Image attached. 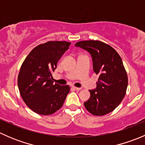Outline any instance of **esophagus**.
I'll use <instances>...</instances> for the list:
<instances>
[{"instance_id": "obj_1", "label": "esophagus", "mask_w": 145, "mask_h": 145, "mask_svg": "<svg viewBox=\"0 0 145 145\" xmlns=\"http://www.w3.org/2000/svg\"><path fill=\"white\" fill-rule=\"evenodd\" d=\"M73 88L75 90H77V91H79V90H81V88H77V87H73Z\"/></svg>"}]
</instances>
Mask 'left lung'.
<instances>
[{
	"mask_svg": "<svg viewBox=\"0 0 145 145\" xmlns=\"http://www.w3.org/2000/svg\"><path fill=\"white\" fill-rule=\"evenodd\" d=\"M75 46L90 54L93 71L100 75L97 87L90 90V98L84 102L85 107L95 116L110 113L123 99L128 86V76L121 57L112 47L99 40H83Z\"/></svg>",
	"mask_w": 145,
	"mask_h": 145,
	"instance_id": "left-lung-1",
	"label": "left lung"
}]
</instances>
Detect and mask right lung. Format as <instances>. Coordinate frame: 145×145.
Segmentation results:
<instances>
[{
	"mask_svg": "<svg viewBox=\"0 0 145 145\" xmlns=\"http://www.w3.org/2000/svg\"><path fill=\"white\" fill-rule=\"evenodd\" d=\"M71 43L48 41L33 48L24 59L18 76V88L26 105L40 115L59 110L69 93V86L53 83L51 72Z\"/></svg>",
	"mask_w": 145,
	"mask_h": 145,
	"instance_id": "add662e5",
	"label": "right lung"
}]
</instances>
